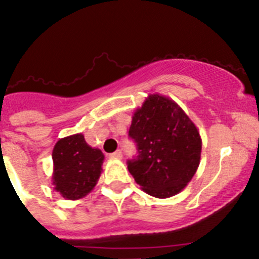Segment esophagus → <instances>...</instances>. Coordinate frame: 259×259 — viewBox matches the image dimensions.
<instances>
[{
	"label": "esophagus",
	"instance_id": "34e87169",
	"mask_svg": "<svg viewBox=\"0 0 259 259\" xmlns=\"http://www.w3.org/2000/svg\"><path fill=\"white\" fill-rule=\"evenodd\" d=\"M121 157H122V152L119 150L109 155V158H116V160H118V158H121Z\"/></svg>",
	"mask_w": 259,
	"mask_h": 259
}]
</instances>
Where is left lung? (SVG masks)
Here are the masks:
<instances>
[{
	"mask_svg": "<svg viewBox=\"0 0 259 259\" xmlns=\"http://www.w3.org/2000/svg\"><path fill=\"white\" fill-rule=\"evenodd\" d=\"M130 137L138 156L128 170L145 193L166 199L186 188L200 163L201 137L175 101L150 94L133 112Z\"/></svg>",
	"mask_w": 259,
	"mask_h": 259,
	"instance_id": "8db88e82",
	"label": "left lung"
}]
</instances>
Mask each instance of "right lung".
I'll return each instance as SVG.
<instances>
[{
  "label": "right lung",
  "mask_w": 259,
  "mask_h": 259,
  "mask_svg": "<svg viewBox=\"0 0 259 259\" xmlns=\"http://www.w3.org/2000/svg\"><path fill=\"white\" fill-rule=\"evenodd\" d=\"M54 190L68 200L88 195L98 183L104 155L91 147L81 133L60 138L53 150Z\"/></svg>",
  "instance_id": "obj_1"
}]
</instances>
